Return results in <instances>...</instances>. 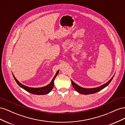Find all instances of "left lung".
Wrapping results in <instances>:
<instances>
[{"label": "left lung", "instance_id": "1", "mask_svg": "<svg viewBox=\"0 0 125 125\" xmlns=\"http://www.w3.org/2000/svg\"><path fill=\"white\" fill-rule=\"evenodd\" d=\"M114 75H113V77L108 81L106 83L102 85L101 86H100L99 87H97V88H82V87L80 86L79 85H77L76 83L71 80V83H72V85H73V88L77 91L79 93L82 94H84V95H87V94H93V93H95L97 92L100 91L102 90V89H103L105 88L106 86H107L109 84V83L111 82L112 80V79L114 78Z\"/></svg>", "mask_w": 125, "mask_h": 125}]
</instances>
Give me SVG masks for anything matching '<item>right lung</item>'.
I'll return each mask as SVG.
<instances>
[{
	"label": "right lung",
	"instance_id": "add662e5",
	"mask_svg": "<svg viewBox=\"0 0 125 125\" xmlns=\"http://www.w3.org/2000/svg\"><path fill=\"white\" fill-rule=\"evenodd\" d=\"M58 73H59V70H58L57 72L54 77L53 78V79H52V80L50 84L45 86L42 87V88H30V87L25 86L23 84H21L20 82H19L17 79L15 78L14 75L13 74H13L14 80L17 83V84L19 85L21 88L23 89L24 90L26 91H28L30 93L36 94V95H45V94H48V93H50L52 89V88H53L54 85V80L55 78L56 77L57 75L58 74Z\"/></svg>",
	"mask_w": 125,
	"mask_h": 125
}]
</instances>
